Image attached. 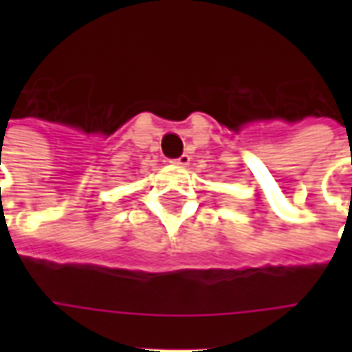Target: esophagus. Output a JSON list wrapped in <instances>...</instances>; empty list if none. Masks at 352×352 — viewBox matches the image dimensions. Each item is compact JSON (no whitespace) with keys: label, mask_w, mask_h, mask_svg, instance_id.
Returning a JSON list of instances; mask_svg holds the SVG:
<instances>
[{"label":"esophagus","mask_w":352,"mask_h":352,"mask_svg":"<svg viewBox=\"0 0 352 352\" xmlns=\"http://www.w3.org/2000/svg\"><path fill=\"white\" fill-rule=\"evenodd\" d=\"M171 164H173V166H179V168H184V166L190 164V156H188V154H181L179 158H173Z\"/></svg>","instance_id":"34e87169"}]
</instances>
